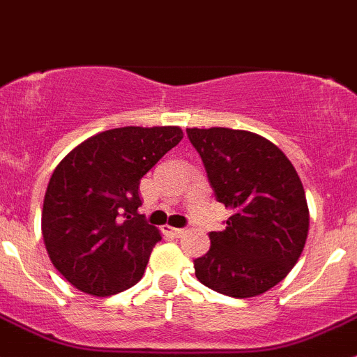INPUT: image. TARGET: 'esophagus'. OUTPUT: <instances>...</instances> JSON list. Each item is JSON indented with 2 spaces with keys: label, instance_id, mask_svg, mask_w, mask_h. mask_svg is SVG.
<instances>
[{
  "label": "esophagus",
  "instance_id": "esophagus-1",
  "mask_svg": "<svg viewBox=\"0 0 357 357\" xmlns=\"http://www.w3.org/2000/svg\"><path fill=\"white\" fill-rule=\"evenodd\" d=\"M167 233H171L174 238H181V236L186 233V229L185 228H169Z\"/></svg>",
  "mask_w": 357,
  "mask_h": 357
}]
</instances>
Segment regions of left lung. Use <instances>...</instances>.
I'll return each instance as SVG.
<instances>
[{
  "label": "left lung",
  "mask_w": 357,
  "mask_h": 357,
  "mask_svg": "<svg viewBox=\"0 0 357 357\" xmlns=\"http://www.w3.org/2000/svg\"><path fill=\"white\" fill-rule=\"evenodd\" d=\"M215 199L233 212L211 231V248L195 259L200 283L250 298L282 282L304 250L309 208L304 186L285 153L269 139L229 128H188Z\"/></svg>",
  "instance_id": "1"
}]
</instances>
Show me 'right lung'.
Instances as JSON below:
<instances>
[{"label": "right lung", "instance_id": "obj_1", "mask_svg": "<svg viewBox=\"0 0 357 357\" xmlns=\"http://www.w3.org/2000/svg\"><path fill=\"white\" fill-rule=\"evenodd\" d=\"M181 139L178 126H126L84 139L60 160L45 193L41 231L70 285L109 297L142 280L162 236L138 214L139 181Z\"/></svg>", "mask_w": 357, "mask_h": 357}]
</instances>
